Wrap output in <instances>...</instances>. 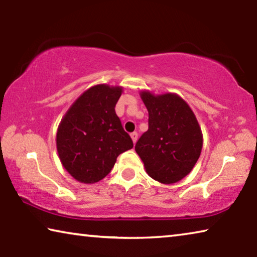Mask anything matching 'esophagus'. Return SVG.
Here are the masks:
<instances>
[{"label":"esophagus","mask_w":257,"mask_h":257,"mask_svg":"<svg viewBox=\"0 0 257 257\" xmlns=\"http://www.w3.org/2000/svg\"><path fill=\"white\" fill-rule=\"evenodd\" d=\"M130 137H132L134 144H136V142H137V139H138V134L136 132H134V133L130 134Z\"/></svg>","instance_id":"34e87169"}]
</instances>
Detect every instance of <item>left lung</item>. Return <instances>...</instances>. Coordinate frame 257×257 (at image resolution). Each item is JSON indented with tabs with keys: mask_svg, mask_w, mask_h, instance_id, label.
Wrapping results in <instances>:
<instances>
[{
	"mask_svg": "<svg viewBox=\"0 0 257 257\" xmlns=\"http://www.w3.org/2000/svg\"><path fill=\"white\" fill-rule=\"evenodd\" d=\"M139 95L149 111V130L135 150L151 178L176 184L189 175L201 155L203 134L196 115L176 93L155 95L144 89Z\"/></svg>",
	"mask_w": 257,
	"mask_h": 257,
	"instance_id": "left-lung-1",
	"label": "left lung"
}]
</instances>
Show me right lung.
<instances>
[{
  "mask_svg": "<svg viewBox=\"0 0 257 257\" xmlns=\"http://www.w3.org/2000/svg\"><path fill=\"white\" fill-rule=\"evenodd\" d=\"M123 87L98 84L85 90L61 119L56 132V150L63 168L81 184H95L105 178L116 158L133 149L115 104Z\"/></svg>",
  "mask_w": 257,
  "mask_h": 257,
  "instance_id": "right-lung-1",
  "label": "right lung"
}]
</instances>
